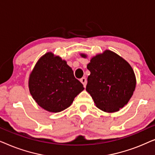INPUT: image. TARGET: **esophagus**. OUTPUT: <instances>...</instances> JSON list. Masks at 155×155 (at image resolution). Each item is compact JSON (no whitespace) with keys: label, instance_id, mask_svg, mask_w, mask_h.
Listing matches in <instances>:
<instances>
[{"label":"esophagus","instance_id":"esophagus-1","mask_svg":"<svg viewBox=\"0 0 155 155\" xmlns=\"http://www.w3.org/2000/svg\"><path fill=\"white\" fill-rule=\"evenodd\" d=\"M80 82H81L83 84L84 87H85L86 84H87V79H86V78H81V79H80Z\"/></svg>","mask_w":155,"mask_h":155}]
</instances>
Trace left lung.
<instances>
[{"instance_id": "1", "label": "left lung", "mask_w": 155, "mask_h": 155, "mask_svg": "<svg viewBox=\"0 0 155 155\" xmlns=\"http://www.w3.org/2000/svg\"><path fill=\"white\" fill-rule=\"evenodd\" d=\"M87 68L90 75L86 90L99 109L111 113L127 104L136 84L134 71L127 61L107 50L93 57Z\"/></svg>"}]
</instances>
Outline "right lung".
Returning a JSON list of instances; mask_svg holds the SVG:
<instances>
[{"instance_id":"right-lung-1","label":"right lung","mask_w":155,"mask_h":155,"mask_svg":"<svg viewBox=\"0 0 155 155\" xmlns=\"http://www.w3.org/2000/svg\"><path fill=\"white\" fill-rule=\"evenodd\" d=\"M30 94L41 108L60 112L71 105L84 90L66 61L47 53L38 61L29 80Z\"/></svg>"}]
</instances>
